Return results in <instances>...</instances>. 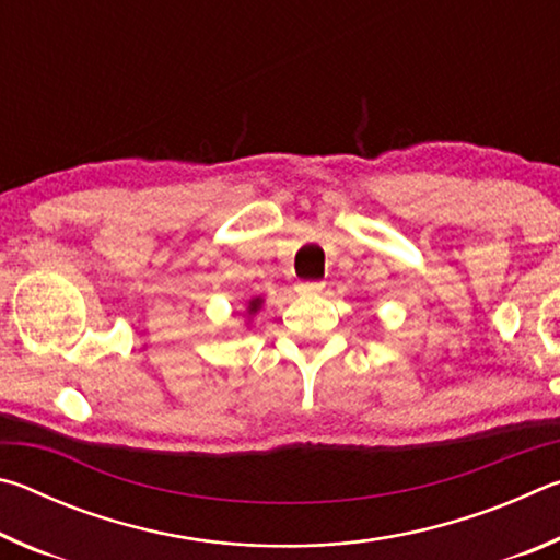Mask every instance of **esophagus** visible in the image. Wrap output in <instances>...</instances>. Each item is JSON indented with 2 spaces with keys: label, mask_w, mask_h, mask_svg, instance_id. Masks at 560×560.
Masks as SVG:
<instances>
[{
  "label": "esophagus",
  "mask_w": 560,
  "mask_h": 560,
  "mask_svg": "<svg viewBox=\"0 0 560 560\" xmlns=\"http://www.w3.org/2000/svg\"><path fill=\"white\" fill-rule=\"evenodd\" d=\"M299 293H306V296H314V293L324 291V281H301L296 287Z\"/></svg>",
  "instance_id": "obj_1"
}]
</instances>
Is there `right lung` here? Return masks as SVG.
Here are the masks:
<instances>
[{
    "instance_id": "obj_1",
    "label": "right lung",
    "mask_w": 560,
    "mask_h": 560,
    "mask_svg": "<svg viewBox=\"0 0 560 560\" xmlns=\"http://www.w3.org/2000/svg\"><path fill=\"white\" fill-rule=\"evenodd\" d=\"M259 306H261V299H254V301H249V314H257Z\"/></svg>"
}]
</instances>
